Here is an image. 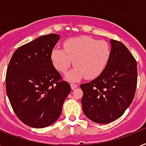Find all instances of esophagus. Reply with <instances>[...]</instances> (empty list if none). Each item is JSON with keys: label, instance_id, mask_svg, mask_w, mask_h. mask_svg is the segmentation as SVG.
<instances>
[{"label": "esophagus", "instance_id": "esophagus-1", "mask_svg": "<svg viewBox=\"0 0 146 146\" xmlns=\"http://www.w3.org/2000/svg\"><path fill=\"white\" fill-rule=\"evenodd\" d=\"M71 88H72V90H74L75 88H76L78 86V84L76 83H71Z\"/></svg>", "mask_w": 146, "mask_h": 146}]
</instances>
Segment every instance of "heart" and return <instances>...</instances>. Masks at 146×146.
I'll use <instances>...</instances> for the list:
<instances>
[{
  "label": "heart",
  "instance_id": "obj_1",
  "mask_svg": "<svg viewBox=\"0 0 146 146\" xmlns=\"http://www.w3.org/2000/svg\"><path fill=\"white\" fill-rule=\"evenodd\" d=\"M111 52V46L106 41L86 36H77L64 41L63 50L53 49L51 60L54 67L62 73H66L74 63L76 67L68 76L71 80L83 76L91 80L104 71Z\"/></svg>",
  "mask_w": 146,
  "mask_h": 146
}]
</instances>
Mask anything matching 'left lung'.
Returning <instances> with one entry per match:
<instances>
[{
  "label": "left lung",
  "mask_w": 146,
  "mask_h": 146,
  "mask_svg": "<svg viewBox=\"0 0 146 146\" xmlns=\"http://www.w3.org/2000/svg\"><path fill=\"white\" fill-rule=\"evenodd\" d=\"M111 56L98 77L81 84L83 113L93 122L106 124L122 116L137 86V63L122 43L110 40Z\"/></svg>",
  "instance_id": "8db88e82"
}]
</instances>
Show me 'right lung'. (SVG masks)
Returning a JSON list of instances; mask_svg holds the SVG:
<instances>
[{
  "instance_id": "right-lung-1",
  "label": "right lung",
  "mask_w": 146,
  "mask_h": 146,
  "mask_svg": "<svg viewBox=\"0 0 146 146\" xmlns=\"http://www.w3.org/2000/svg\"><path fill=\"white\" fill-rule=\"evenodd\" d=\"M59 39L50 33L20 46L7 69L6 91L12 109L31 127H46L58 119L71 91L51 60Z\"/></svg>"
}]
</instances>
